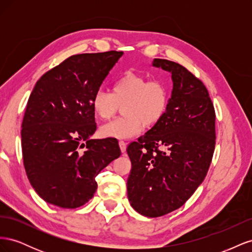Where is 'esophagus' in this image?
Wrapping results in <instances>:
<instances>
[{
    "label": "esophagus",
    "instance_id": "34e87169",
    "mask_svg": "<svg viewBox=\"0 0 252 252\" xmlns=\"http://www.w3.org/2000/svg\"><path fill=\"white\" fill-rule=\"evenodd\" d=\"M119 145H120L121 151H122V152H125V151H126V146H127V143H126V142H124V141H120V142H119Z\"/></svg>",
    "mask_w": 252,
    "mask_h": 252
}]
</instances>
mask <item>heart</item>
Returning a JSON list of instances; mask_svg holds the SVG:
<instances>
[{
	"label": "heart",
	"mask_w": 252,
	"mask_h": 252,
	"mask_svg": "<svg viewBox=\"0 0 252 252\" xmlns=\"http://www.w3.org/2000/svg\"><path fill=\"white\" fill-rule=\"evenodd\" d=\"M169 91L159 80L149 81L145 75L127 71L113 82L111 93L97 90L91 98L95 116L108 120L122 107L124 114L103 125L100 134L109 139H129L145 127L158 123L167 110Z\"/></svg>",
	"instance_id": "obj_1"
}]
</instances>
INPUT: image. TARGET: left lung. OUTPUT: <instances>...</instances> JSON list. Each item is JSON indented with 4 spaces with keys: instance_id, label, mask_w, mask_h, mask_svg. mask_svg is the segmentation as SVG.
<instances>
[{
    "instance_id": "1",
    "label": "left lung",
    "mask_w": 252,
    "mask_h": 252,
    "mask_svg": "<svg viewBox=\"0 0 252 252\" xmlns=\"http://www.w3.org/2000/svg\"><path fill=\"white\" fill-rule=\"evenodd\" d=\"M171 72L173 89L161 121L128 145L130 205L142 216L167 215L191 196L209 169L216 146V112L208 90L184 66L155 59Z\"/></svg>"
}]
</instances>
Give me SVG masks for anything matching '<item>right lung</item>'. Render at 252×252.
Masks as SVG:
<instances>
[{"mask_svg":"<svg viewBox=\"0 0 252 252\" xmlns=\"http://www.w3.org/2000/svg\"><path fill=\"white\" fill-rule=\"evenodd\" d=\"M123 53L74 55L36 82L22 123V152L30 184L45 202L69 209L87 203L96 175L121 156L117 140L90 136L96 129L91 98Z\"/></svg>","mask_w":252,"mask_h":252,"instance_id":"1","label":"right lung"}]
</instances>
